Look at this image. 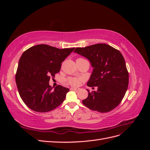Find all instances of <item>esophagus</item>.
I'll return each instance as SVG.
<instances>
[{
  "instance_id": "obj_1",
  "label": "esophagus",
  "mask_w": 150,
  "mask_h": 150,
  "mask_svg": "<svg viewBox=\"0 0 150 150\" xmlns=\"http://www.w3.org/2000/svg\"><path fill=\"white\" fill-rule=\"evenodd\" d=\"M71 90H72V91H79L80 89L78 88H73V87H71L70 88Z\"/></svg>"
}]
</instances>
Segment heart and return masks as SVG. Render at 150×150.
<instances>
[{
    "mask_svg": "<svg viewBox=\"0 0 150 150\" xmlns=\"http://www.w3.org/2000/svg\"><path fill=\"white\" fill-rule=\"evenodd\" d=\"M81 80V78H71L68 79V82H69V84L72 85V86H78L80 83Z\"/></svg>",
    "mask_w": 150,
    "mask_h": 150,
    "instance_id": "heart-1",
    "label": "heart"
}]
</instances>
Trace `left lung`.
Here are the masks:
<instances>
[{
  "mask_svg": "<svg viewBox=\"0 0 150 150\" xmlns=\"http://www.w3.org/2000/svg\"><path fill=\"white\" fill-rule=\"evenodd\" d=\"M74 52L87 58L93 70L87 83L98 86L96 91L88 92L84 105L93 111L107 112L119 105L128 89L129 74L122 54L106 44L77 47Z\"/></svg>",
  "mask_w": 150,
  "mask_h": 150,
  "instance_id": "1",
  "label": "left lung"
}]
</instances>
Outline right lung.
Masks as SVG:
<instances>
[{
    "instance_id": "right-lung-1",
    "label": "right lung",
    "mask_w": 150,
    "mask_h": 150,
    "mask_svg": "<svg viewBox=\"0 0 150 150\" xmlns=\"http://www.w3.org/2000/svg\"><path fill=\"white\" fill-rule=\"evenodd\" d=\"M74 48L57 49L39 44L26 50L21 56L16 75V82L22 101L32 110L51 111L64 101L67 88L58 85L53 89L51 77L59 72L61 63Z\"/></svg>"
}]
</instances>
